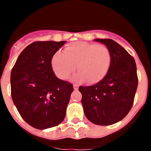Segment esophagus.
<instances>
[{
	"label": "esophagus",
	"instance_id": "esophagus-1",
	"mask_svg": "<svg viewBox=\"0 0 151 151\" xmlns=\"http://www.w3.org/2000/svg\"><path fill=\"white\" fill-rule=\"evenodd\" d=\"M73 88H74V90H78V85H77V84H74V85H73Z\"/></svg>",
	"mask_w": 151,
	"mask_h": 151
}]
</instances>
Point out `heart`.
<instances>
[{
  "instance_id": "1",
  "label": "heart",
  "mask_w": 151,
  "mask_h": 151,
  "mask_svg": "<svg viewBox=\"0 0 151 151\" xmlns=\"http://www.w3.org/2000/svg\"><path fill=\"white\" fill-rule=\"evenodd\" d=\"M51 64L54 73L60 79H66L76 66L78 73L76 79L97 83L109 71L111 54L105 45L78 41L68 45L64 52H56Z\"/></svg>"
}]
</instances>
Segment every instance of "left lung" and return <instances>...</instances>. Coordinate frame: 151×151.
I'll return each mask as SVG.
<instances>
[{"label": "left lung", "instance_id": "1", "mask_svg": "<svg viewBox=\"0 0 151 151\" xmlns=\"http://www.w3.org/2000/svg\"><path fill=\"white\" fill-rule=\"evenodd\" d=\"M106 46L111 54L107 74L91 86H79L85 116L92 123L110 125L121 121L132 109L138 76L134 59L112 39H94Z\"/></svg>", "mask_w": 151, "mask_h": 151}]
</instances>
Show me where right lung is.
<instances>
[{"instance_id": "obj_1", "label": "right lung", "mask_w": 151, "mask_h": 151, "mask_svg": "<svg viewBox=\"0 0 151 151\" xmlns=\"http://www.w3.org/2000/svg\"><path fill=\"white\" fill-rule=\"evenodd\" d=\"M66 42H33L22 50L12 69L13 104L24 120L37 129L57 126L66 116L73 84L57 78L51 65L53 56Z\"/></svg>"}]
</instances>
